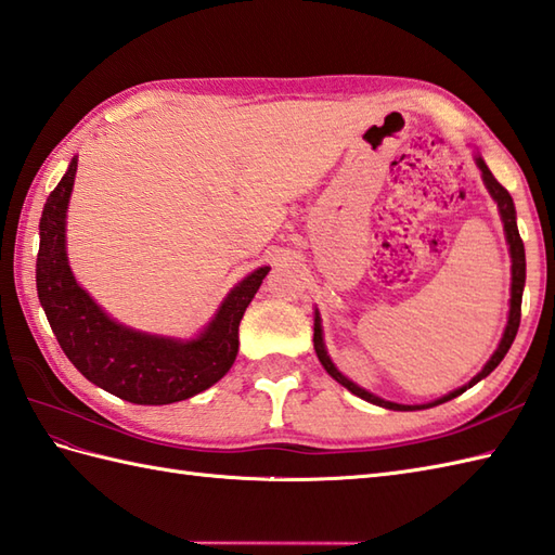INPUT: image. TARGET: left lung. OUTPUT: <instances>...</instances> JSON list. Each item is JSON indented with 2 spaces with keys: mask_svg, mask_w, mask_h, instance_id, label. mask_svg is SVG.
<instances>
[{
  "mask_svg": "<svg viewBox=\"0 0 555 555\" xmlns=\"http://www.w3.org/2000/svg\"><path fill=\"white\" fill-rule=\"evenodd\" d=\"M475 163H478V167H480L482 182H485V186L489 191V196L496 201V208H499V215H501V222H504L506 241H508V248H511V262H513L511 264V274H513V279H511V312H508V324H506V331H504V338H501L496 352L489 357V362L485 364V369L468 385H463V388L449 392V395H444L440 399H435V402L411 406V404L385 402V399L371 395L369 390L354 385L350 378H345L343 373L336 369V364L331 362V357L326 352V345H324V331H321V317H319V312H314V350H317V357H319L321 366H324L331 373V376L343 385V388H347L357 397L366 399V402H371V404H378V406L392 409V411H416V409H430V406H437V404H442V402H449V399L459 397L461 392H466L468 388H473L475 383H480L482 378H487L489 373H492L501 364V359L506 357V352L511 350V345L515 340V333H518V326H520V305H522V288H525V246H522V238L518 234V224H515V205H513L511 193L496 182L494 175L489 172V167L485 165V160L480 156H475Z\"/></svg>",
  "mask_w": 555,
  "mask_h": 555,
  "instance_id": "1",
  "label": "left lung"
}]
</instances>
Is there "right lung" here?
<instances>
[{
  "label": "right lung",
  "instance_id": "right-lung-1",
  "mask_svg": "<svg viewBox=\"0 0 555 555\" xmlns=\"http://www.w3.org/2000/svg\"><path fill=\"white\" fill-rule=\"evenodd\" d=\"M75 172L77 158L44 203L35 269L37 295L61 350L87 380L132 404H172L208 390L234 364L238 324L269 267L236 283L193 340L127 328L103 312L70 272L66 210Z\"/></svg>",
  "mask_w": 555,
  "mask_h": 555
}]
</instances>
